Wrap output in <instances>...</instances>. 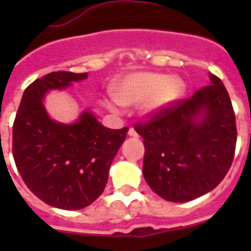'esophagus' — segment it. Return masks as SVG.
Instances as JSON below:
<instances>
[{
	"label": "esophagus",
	"mask_w": 251,
	"mask_h": 251,
	"mask_svg": "<svg viewBox=\"0 0 251 251\" xmlns=\"http://www.w3.org/2000/svg\"><path fill=\"white\" fill-rule=\"evenodd\" d=\"M128 134H129L130 137H134V138H138V133L134 130V128H129V130H128Z\"/></svg>",
	"instance_id": "34e87169"
}]
</instances>
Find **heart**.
<instances>
[{
  "label": "heart",
  "mask_w": 251,
  "mask_h": 251,
  "mask_svg": "<svg viewBox=\"0 0 251 251\" xmlns=\"http://www.w3.org/2000/svg\"><path fill=\"white\" fill-rule=\"evenodd\" d=\"M185 84L177 79L163 74L138 73L127 76L117 86L115 98L119 103L132 105L146 100L145 110L156 112L171 105L183 93ZM114 109L115 105L109 104Z\"/></svg>",
  "instance_id": "1"
}]
</instances>
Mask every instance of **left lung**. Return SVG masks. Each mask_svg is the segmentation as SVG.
<instances>
[{"label": "left lung", "instance_id": "left-lung-1", "mask_svg": "<svg viewBox=\"0 0 251 251\" xmlns=\"http://www.w3.org/2000/svg\"><path fill=\"white\" fill-rule=\"evenodd\" d=\"M208 76L211 84L191 98L175 100L134 126L145 143L143 176L167 201L207 194L231 167L238 137L234 108L220 77Z\"/></svg>", "mask_w": 251, "mask_h": 251}]
</instances>
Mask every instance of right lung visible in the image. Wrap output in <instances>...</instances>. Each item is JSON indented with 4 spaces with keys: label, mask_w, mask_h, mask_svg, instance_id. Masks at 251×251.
Here are the masks:
<instances>
[{
    "label": "right lung",
    "mask_w": 251,
    "mask_h": 251,
    "mask_svg": "<svg viewBox=\"0 0 251 251\" xmlns=\"http://www.w3.org/2000/svg\"><path fill=\"white\" fill-rule=\"evenodd\" d=\"M85 77L88 73L52 72L36 79L24 92L12 127V154L21 178L40 200L63 210L86 207L103 194L128 132V127H104L89 112L69 126L49 118L45 93Z\"/></svg>",
    "instance_id": "right-lung-1"
}]
</instances>
